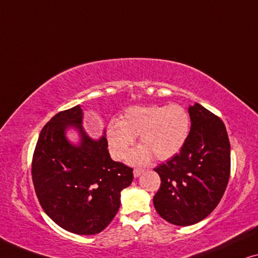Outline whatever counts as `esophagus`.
Segmentation results:
<instances>
[{
    "mask_svg": "<svg viewBox=\"0 0 258 258\" xmlns=\"http://www.w3.org/2000/svg\"><path fill=\"white\" fill-rule=\"evenodd\" d=\"M143 173H144V169H140V168H136V169L133 170V175L136 176V177L140 176Z\"/></svg>",
    "mask_w": 258,
    "mask_h": 258,
    "instance_id": "esophagus-1",
    "label": "esophagus"
}]
</instances>
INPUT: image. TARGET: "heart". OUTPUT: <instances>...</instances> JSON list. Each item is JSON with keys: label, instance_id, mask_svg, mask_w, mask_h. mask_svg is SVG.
<instances>
[{"label": "heart", "instance_id": "b5f03b06", "mask_svg": "<svg viewBox=\"0 0 258 258\" xmlns=\"http://www.w3.org/2000/svg\"><path fill=\"white\" fill-rule=\"evenodd\" d=\"M189 133V115L182 106H131L119 120L107 126V143L117 160L127 155L134 137H139L141 146L128 155L131 164L140 165L150 160H167L179 152Z\"/></svg>", "mask_w": 258, "mask_h": 258}]
</instances>
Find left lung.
<instances>
[{
  "label": "left lung",
  "mask_w": 258,
  "mask_h": 258,
  "mask_svg": "<svg viewBox=\"0 0 258 258\" xmlns=\"http://www.w3.org/2000/svg\"><path fill=\"white\" fill-rule=\"evenodd\" d=\"M190 131L177 154L154 168L161 179L153 198L162 219L191 226L222 199L230 175V144L223 121L200 104L188 108Z\"/></svg>",
  "instance_id": "1"
}]
</instances>
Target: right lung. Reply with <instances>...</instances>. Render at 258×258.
I'll list each match as a JSON object with an SVG mask.
<instances>
[{
	"label": "right lung",
	"instance_id": "1",
	"mask_svg": "<svg viewBox=\"0 0 258 258\" xmlns=\"http://www.w3.org/2000/svg\"><path fill=\"white\" fill-rule=\"evenodd\" d=\"M82 118L77 105L46 122L32 155L31 176L39 205L53 222L70 233L94 235L113 220L133 168L112 160L106 138L96 141L86 136ZM70 125L82 134L79 147L64 138Z\"/></svg>",
	"mask_w": 258,
	"mask_h": 258
}]
</instances>
